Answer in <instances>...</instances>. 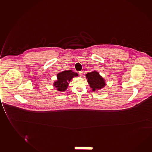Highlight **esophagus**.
I'll return each instance as SVG.
<instances>
[{"label": "esophagus", "instance_id": "obj_1", "mask_svg": "<svg viewBox=\"0 0 152 152\" xmlns=\"http://www.w3.org/2000/svg\"><path fill=\"white\" fill-rule=\"evenodd\" d=\"M78 74H79V76L80 77H82V76H83V72H79V73H78Z\"/></svg>", "mask_w": 152, "mask_h": 152}]
</instances>
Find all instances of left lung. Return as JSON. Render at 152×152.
<instances>
[{
  "mask_svg": "<svg viewBox=\"0 0 152 152\" xmlns=\"http://www.w3.org/2000/svg\"><path fill=\"white\" fill-rule=\"evenodd\" d=\"M87 82L94 91L99 90L106 86L105 80L96 71H93L86 74Z\"/></svg>",
  "mask_w": 152,
  "mask_h": 152,
  "instance_id": "1",
  "label": "left lung"
}]
</instances>
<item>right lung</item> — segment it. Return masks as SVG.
Segmentation results:
<instances>
[{"label": "right lung", "mask_w": 152, "mask_h": 152, "mask_svg": "<svg viewBox=\"0 0 152 152\" xmlns=\"http://www.w3.org/2000/svg\"><path fill=\"white\" fill-rule=\"evenodd\" d=\"M77 73L73 70H64L57 74V80L54 83V86L58 91L63 92L67 89L70 82L74 77L78 76Z\"/></svg>", "instance_id": "1"}]
</instances>
